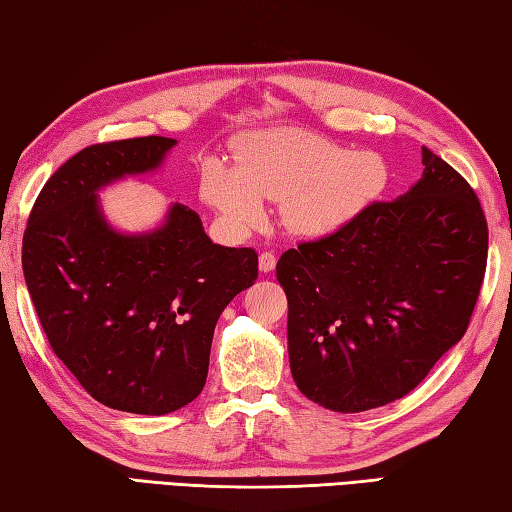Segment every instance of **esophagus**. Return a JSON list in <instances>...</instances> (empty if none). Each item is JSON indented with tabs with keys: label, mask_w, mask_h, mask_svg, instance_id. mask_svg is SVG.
I'll use <instances>...</instances> for the list:
<instances>
[{
	"label": "esophagus",
	"mask_w": 512,
	"mask_h": 512,
	"mask_svg": "<svg viewBox=\"0 0 512 512\" xmlns=\"http://www.w3.org/2000/svg\"><path fill=\"white\" fill-rule=\"evenodd\" d=\"M258 267H261V272H272L276 267V256L274 251H263L261 256H258Z\"/></svg>",
	"instance_id": "obj_1"
}]
</instances>
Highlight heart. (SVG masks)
Segmentation results:
<instances>
[{
	"instance_id": "heart-1",
	"label": "heart",
	"mask_w": 512,
	"mask_h": 512,
	"mask_svg": "<svg viewBox=\"0 0 512 512\" xmlns=\"http://www.w3.org/2000/svg\"><path fill=\"white\" fill-rule=\"evenodd\" d=\"M389 182L378 152L346 150L317 134L279 128L240 141L236 168L209 159L202 200L229 229L249 231L265 220L263 200L281 202V220L297 236L317 238L342 229Z\"/></svg>"
}]
</instances>
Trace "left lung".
<instances>
[{"label": "left lung", "mask_w": 512, "mask_h": 512, "mask_svg": "<svg viewBox=\"0 0 512 512\" xmlns=\"http://www.w3.org/2000/svg\"><path fill=\"white\" fill-rule=\"evenodd\" d=\"M423 177L276 263L292 378L330 411L407 396L468 330L488 261L472 186L423 148Z\"/></svg>", "instance_id": "1"}]
</instances>
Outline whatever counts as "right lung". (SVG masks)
<instances>
[{
  "instance_id": "right-lung-1",
  "label": "right lung",
  "mask_w": 512,
  "mask_h": 512,
  "mask_svg": "<svg viewBox=\"0 0 512 512\" xmlns=\"http://www.w3.org/2000/svg\"><path fill=\"white\" fill-rule=\"evenodd\" d=\"M175 143L80 150L44 184L22 240L26 288L53 353L89 396L128 414L164 416L200 396L215 324L258 279L256 251L215 245L184 204L152 231L107 224L98 191L159 168Z\"/></svg>"
}]
</instances>
